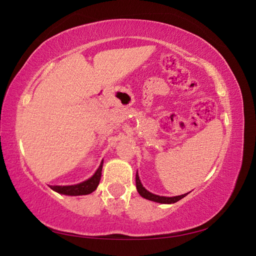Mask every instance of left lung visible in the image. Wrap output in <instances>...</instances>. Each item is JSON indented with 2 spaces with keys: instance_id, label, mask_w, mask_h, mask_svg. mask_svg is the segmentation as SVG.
<instances>
[{
  "instance_id": "8db88e82",
  "label": "left lung",
  "mask_w": 256,
  "mask_h": 256,
  "mask_svg": "<svg viewBox=\"0 0 256 256\" xmlns=\"http://www.w3.org/2000/svg\"><path fill=\"white\" fill-rule=\"evenodd\" d=\"M136 190L138 194L142 198H146V200H150V201H154V202H158V203H164V204H172V203H175L177 201H180V198H183L186 196V194H182V196H156V194L149 192V190H146L144 185H142L140 178H138V172H136Z\"/></svg>"
}]
</instances>
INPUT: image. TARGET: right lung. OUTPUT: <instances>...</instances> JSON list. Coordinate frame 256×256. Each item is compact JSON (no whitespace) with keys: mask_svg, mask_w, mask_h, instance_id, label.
Listing matches in <instances>:
<instances>
[{"mask_svg":"<svg viewBox=\"0 0 256 256\" xmlns=\"http://www.w3.org/2000/svg\"><path fill=\"white\" fill-rule=\"evenodd\" d=\"M102 162L99 166L96 172L90 177L89 180H86L82 183L76 184V185H66V186H50V188L58 192L60 194H64V196H86V194L92 193L94 190L97 188V186L100 182L102 177Z\"/></svg>","mask_w":256,"mask_h":256,"instance_id":"add662e5","label":"right lung"}]
</instances>
